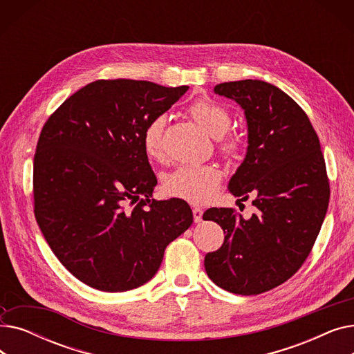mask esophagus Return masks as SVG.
Wrapping results in <instances>:
<instances>
[{
  "mask_svg": "<svg viewBox=\"0 0 354 354\" xmlns=\"http://www.w3.org/2000/svg\"><path fill=\"white\" fill-rule=\"evenodd\" d=\"M192 214H194V221H195V222H201V221H202V214H203V211H202L201 208H194V209H192Z\"/></svg>",
  "mask_w": 354,
  "mask_h": 354,
  "instance_id": "esophagus-1",
  "label": "esophagus"
}]
</instances>
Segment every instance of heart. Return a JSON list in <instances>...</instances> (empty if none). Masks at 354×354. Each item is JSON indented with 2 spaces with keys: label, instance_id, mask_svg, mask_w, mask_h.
I'll return each instance as SVG.
<instances>
[{
  "label": "heart",
  "instance_id": "obj_1",
  "mask_svg": "<svg viewBox=\"0 0 354 354\" xmlns=\"http://www.w3.org/2000/svg\"><path fill=\"white\" fill-rule=\"evenodd\" d=\"M189 113L194 120L207 130L214 138L224 136L231 126V116L228 110L211 100H198L189 107ZM163 129L165 118L158 116L149 122L142 133V145L145 153L159 160L163 156ZM239 140L228 138L221 140L219 147L228 155H235L239 151ZM221 183V172L215 166L185 165L178 167L165 178V191L176 198L185 199L191 203H203L214 196Z\"/></svg>",
  "mask_w": 354,
  "mask_h": 354
}]
</instances>
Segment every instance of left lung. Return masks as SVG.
I'll list each match as a JSON object with an SVG mask.
<instances>
[{"label":"left lung","instance_id":"8db88e82","mask_svg":"<svg viewBox=\"0 0 354 354\" xmlns=\"http://www.w3.org/2000/svg\"><path fill=\"white\" fill-rule=\"evenodd\" d=\"M214 91L244 109L247 155L228 189L238 202L252 196L255 214L205 211L202 218L225 234L222 247L205 255V270L218 287L255 295L286 283L311 252L328 208L326 162L306 111L281 88L248 79Z\"/></svg>","mask_w":354,"mask_h":354}]
</instances>
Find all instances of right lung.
Returning a JSON list of instances; mask_svg holds the SVG:
<instances>
[{
    "mask_svg": "<svg viewBox=\"0 0 354 354\" xmlns=\"http://www.w3.org/2000/svg\"><path fill=\"white\" fill-rule=\"evenodd\" d=\"M188 86L97 80L48 118L34 155V215L59 261L93 288L119 292L158 272L165 248L194 215L182 199L155 201L142 133ZM137 205L132 210L125 202Z\"/></svg>",
    "mask_w": 354,
    "mask_h": 354,
    "instance_id": "obj_1",
    "label": "right lung"
}]
</instances>
